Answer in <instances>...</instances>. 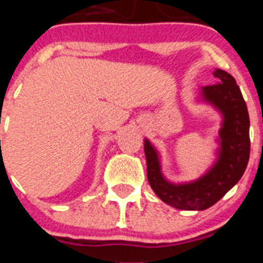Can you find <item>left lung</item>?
Here are the masks:
<instances>
[{
	"label": "left lung",
	"instance_id": "1",
	"mask_svg": "<svg viewBox=\"0 0 263 263\" xmlns=\"http://www.w3.org/2000/svg\"><path fill=\"white\" fill-rule=\"evenodd\" d=\"M217 84L200 88V100L221 115L215 163L192 182L173 183L162 174L157 148L145 138L147 179L160 200L185 211H203L217 203L245 173L250 155L249 113L236 80L222 69H215Z\"/></svg>",
	"mask_w": 263,
	"mask_h": 263
}]
</instances>
